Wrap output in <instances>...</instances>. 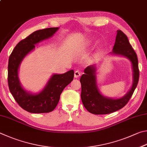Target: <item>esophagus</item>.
<instances>
[{"label":"esophagus","instance_id":"obj_1","mask_svg":"<svg viewBox=\"0 0 147 147\" xmlns=\"http://www.w3.org/2000/svg\"><path fill=\"white\" fill-rule=\"evenodd\" d=\"M80 76H81V72L78 70H76L75 71V73H74V78H78Z\"/></svg>","mask_w":147,"mask_h":147}]
</instances>
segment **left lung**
Returning <instances> with one entry per match:
<instances>
[{"mask_svg": "<svg viewBox=\"0 0 147 147\" xmlns=\"http://www.w3.org/2000/svg\"><path fill=\"white\" fill-rule=\"evenodd\" d=\"M111 53L126 57L131 61L133 69L132 88L121 98L112 99L105 97L101 94L97 88L96 66H87L84 70V74L82 75L80 79L81 97L84 107L93 114H108L121 109L129 101L138 85L140 77L138 57L127 35L122 31L117 30L115 42Z\"/></svg>", "mask_w": 147, "mask_h": 147, "instance_id": "left-lung-1", "label": "left lung"}]
</instances>
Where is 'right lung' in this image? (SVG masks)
I'll return each instance as SVG.
<instances>
[{
	"mask_svg": "<svg viewBox=\"0 0 147 147\" xmlns=\"http://www.w3.org/2000/svg\"><path fill=\"white\" fill-rule=\"evenodd\" d=\"M59 28H48L35 31L17 44L10 55L7 66L9 91L19 106L35 114L50 112L57 105L64 88L74 79L71 69L63 74H53L40 93L33 94L22 88L19 79V68L22 59L35 48V45L54 35Z\"/></svg>",
	"mask_w": 147,
	"mask_h": 147,
	"instance_id": "obj_1",
	"label": "right lung"
}]
</instances>
